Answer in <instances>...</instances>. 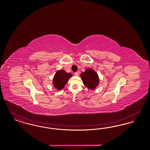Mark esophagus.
I'll list each match as a JSON object with an SVG mask.
<instances>
[{
	"instance_id": "esophagus-1",
	"label": "esophagus",
	"mask_w": 150,
	"mask_h": 150,
	"mask_svg": "<svg viewBox=\"0 0 150 150\" xmlns=\"http://www.w3.org/2000/svg\"><path fill=\"white\" fill-rule=\"evenodd\" d=\"M74 75H75V76H78V72H75V73H74Z\"/></svg>"
}]
</instances>
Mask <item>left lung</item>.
<instances>
[{"label": "left lung", "mask_w": 150, "mask_h": 150, "mask_svg": "<svg viewBox=\"0 0 150 150\" xmlns=\"http://www.w3.org/2000/svg\"><path fill=\"white\" fill-rule=\"evenodd\" d=\"M83 84L90 89H94L99 84L100 79L97 73L92 69H86L80 74Z\"/></svg>", "instance_id": "obj_1"}]
</instances>
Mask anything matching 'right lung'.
<instances>
[{"instance_id": "add662e5", "label": "right lung", "mask_w": 150, "mask_h": 150, "mask_svg": "<svg viewBox=\"0 0 150 150\" xmlns=\"http://www.w3.org/2000/svg\"><path fill=\"white\" fill-rule=\"evenodd\" d=\"M72 76L71 74L67 73L64 70H58L53 79V85L57 90H61L64 88Z\"/></svg>"}]
</instances>
